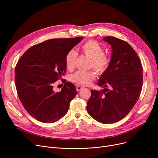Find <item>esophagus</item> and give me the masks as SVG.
I'll use <instances>...</instances> for the list:
<instances>
[{"mask_svg":"<svg viewBox=\"0 0 158 158\" xmlns=\"http://www.w3.org/2000/svg\"><path fill=\"white\" fill-rule=\"evenodd\" d=\"M82 88H83V87H82V86H77V88H76V89H77V92H79L80 90H81V89H82Z\"/></svg>","mask_w":158,"mask_h":158,"instance_id":"esophagus-1","label":"esophagus"}]
</instances>
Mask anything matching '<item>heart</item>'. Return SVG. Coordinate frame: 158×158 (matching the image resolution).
Returning <instances> with one entry per match:
<instances>
[{
    "label": "heart",
    "mask_w": 158,
    "mask_h": 158,
    "mask_svg": "<svg viewBox=\"0 0 158 158\" xmlns=\"http://www.w3.org/2000/svg\"><path fill=\"white\" fill-rule=\"evenodd\" d=\"M82 54L90 57L89 67H93L96 72L102 74L106 71L110 64L108 56L104 53L102 46L94 40H89L80 48ZM77 54L72 50L66 56L65 63L66 69L72 70L76 64ZM95 73L93 71H77L70 76V80L75 83L81 85H88L95 79Z\"/></svg>",
    "instance_id": "b5f03b06"
}]
</instances>
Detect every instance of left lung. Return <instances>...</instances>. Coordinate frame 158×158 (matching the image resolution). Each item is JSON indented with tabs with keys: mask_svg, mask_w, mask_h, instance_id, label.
<instances>
[{
	"mask_svg": "<svg viewBox=\"0 0 158 158\" xmlns=\"http://www.w3.org/2000/svg\"><path fill=\"white\" fill-rule=\"evenodd\" d=\"M103 40L111 46L112 54L97 85L110 89L91 91L86 109L97 122L110 124L126 117L136 104L142 88L143 69L136 52L126 41L113 36Z\"/></svg>",
	"mask_w": 158,
	"mask_h": 158,
	"instance_id": "1",
	"label": "left lung"
}]
</instances>
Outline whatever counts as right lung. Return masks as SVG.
Segmentation results:
<instances>
[{"label":"right lung","instance_id":"1","mask_svg":"<svg viewBox=\"0 0 158 158\" xmlns=\"http://www.w3.org/2000/svg\"><path fill=\"white\" fill-rule=\"evenodd\" d=\"M82 39L47 40L29 48L16 64L15 81L20 101L38 121L54 123L67 113L70 102L77 94L76 88L64 81L61 91L56 93L53 84L66 73V54Z\"/></svg>","mask_w":158,"mask_h":158}]
</instances>
